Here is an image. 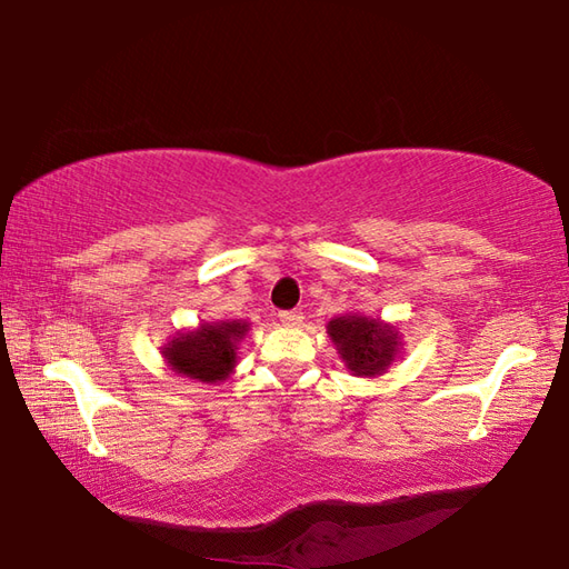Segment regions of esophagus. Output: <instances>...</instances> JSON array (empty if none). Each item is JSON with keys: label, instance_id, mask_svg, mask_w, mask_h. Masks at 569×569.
Instances as JSON below:
<instances>
[{"label": "esophagus", "instance_id": "esophagus-1", "mask_svg": "<svg viewBox=\"0 0 569 569\" xmlns=\"http://www.w3.org/2000/svg\"><path fill=\"white\" fill-rule=\"evenodd\" d=\"M278 319H281L283 326H298L303 321V316H301V311H281L278 313Z\"/></svg>", "mask_w": 569, "mask_h": 569}]
</instances>
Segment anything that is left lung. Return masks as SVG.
I'll return each mask as SVG.
<instances>
[{"instance_id": "1", "label": "left lung", "mask_w": 569, "mask_h": 569, "mask_svg": "<svg viewBox=\"0 0 569 569\" xmlns=\"http://www.w3.org/2000/svg\"><path fill=\"white\" fill-rule=\"evenodd\" d=\"M326 329L353 377H379L389 369L403 346L397 326L366 319L359 313L336 316Z\"/></svg>"}]
</instances>
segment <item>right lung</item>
Here are the masks:
<instances>
[{
  "label": "right lung",
  "instance_id": "add662e5",
  "mask_svg": "<svg viewBox=\"0 0 569 569\" xmlns=\"http://www.w3.org/2000/svg\"><path fill=\"white\" fill-rule=\"evenodd\" d=\"M248 331L246 321L200 323L196 331H182L166 343L162 356L180 377L203 383L228 379L236 369L238 341Z\"/></svg>",
  "mask_w": 569,
  "mask_h": 569
}]
</instances>
